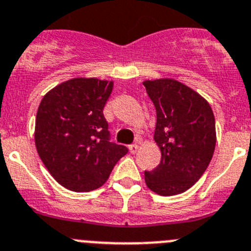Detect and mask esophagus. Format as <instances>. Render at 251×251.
I'll list each match as a JSON object with an SVG mask.
<instances>
[{"label":"esophagus","mask_w":251,"mask_h":251,"mask_svg":"<svg viewBox=\"0 0 251 251\" xmlns=\"http://www.w3.org/2000/svg\"><path fill=\"white\" fill-rule=\"evenodd\" d=\"M137 149H139V146H137L136 144H132V145L128 146V150H130L131 153H135V152H136Z\"/></svg>","instance_id":"1"}]
</instances>
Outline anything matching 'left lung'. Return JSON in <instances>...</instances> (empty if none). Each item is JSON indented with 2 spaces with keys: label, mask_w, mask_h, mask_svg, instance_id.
<instances>
[{
  "label": "left lung",
  "mask_w": 251,
  "mask_h": 251,
  "mask_svg": "<svg viewBox=\"0 0 251 251\" xmlns=\"http://www.w3.org/2000/svg\"><path fill=\"white\" fill-rule=\"evenodd\" d=\"M144 86L156 109L153 139L161 150L160 164L145 171L146 185L164 196L184 193L201 177L213 157V110L198 92L179 81H145Z\"/></svg>",
  "instance_id": "obj_1"
}]
</instances>
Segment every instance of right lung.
<instances>
[{
  "mask_svg": "<svg viewBox=\"0 0 251 251\" xmlns=\"http://www.w3.org/2000/svg\"><path fill=\"white\" fill-rule=\"evenodd\" d=\"M112 82L72 78L47 92L38 106L35 142L53 179L72 191H91L109 179L127 148L111 141L103 107Z\"/></svg>",
  "mask_w": 251,
  "mask_h": 251,
  "instance_id": "add662e5",
  "label": "right lung"
}]
</instances>
